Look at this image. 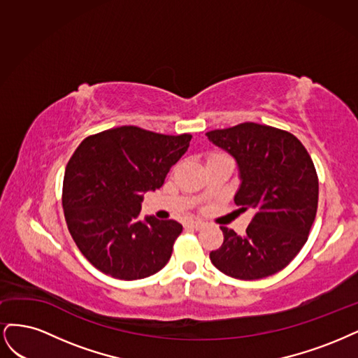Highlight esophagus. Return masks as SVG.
I'll return each instance as SVG.
<instances>
[{"instance_id":"esophagus-1","label":"esophagus","mask_w":358,"mask_h":358,"mask_svg":"<svg viewBox=\"0 0 358 358\" xmlns=\"http://www.w3.org/2000/svg\"><path fill=\"white\" fill-rule=\"evenodd\" d=\"M205 224L202 222H187L186 227L187 229H193V230H201Z\"/></svg>"}]
</instances>
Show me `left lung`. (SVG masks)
Listing matches in <instances>:
<instances>
[{
	"label": "left lung",
	"instance_id": "1",
	"mask_svg": "<svg viewBox=\"0 0 358 358\" xmlns=\"http://www.w3.org/2000/svg\"><path fill=\"white\" fill-rule=\"evenodd\" d=\"M206 136L235 159V203L255 211L244 236L220 227L224 241L211 263L236 280L280 272L305 245L317 214L318 178L306 148L292 134L251 122Z\"/></svg>",
	"mask_w": 358,
	"mask_h": 358
}]
</instances>
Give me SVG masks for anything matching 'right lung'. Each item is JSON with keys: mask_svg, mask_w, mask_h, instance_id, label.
<instances>
[{"mask_svg": "<svg viewBox=\"0 0 358 358\" xmlns=\"http://www.w3.org/2000/svg\"><path fill=\"white\" fill-rule=\"evenodd\" d=\"M190 134L162 135L120 126L87 136L65 169L62 206L82 255L113 278H147L168 263L182 226L140 217L145 192L162 187L187 152Z\"/></svg>", "mask_w": 358, "mask_h": 358, "instance_id": "1", "label": "right lung"}]
</instances>
